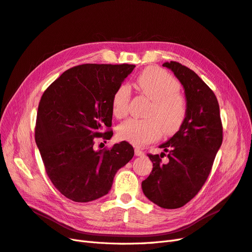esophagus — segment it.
I'll return each instance as SVG.
<instances>
[{
	"label": "esophagus",
	"instance_id": "1",
	"mask_svg": "<svg viewBox=\"0 0 252 252\" xmlns=\"http://www.w3.org/2000/svg\"><path fill=\"white\" fill-rule=\"evenodd\" d=\"M134 155H135L136 157H143L145 154H144V152H143L140 148H135V149H134Z\"/></svg>",
	"mask_w": 252,
	"mask_h": 252
}]
</instances>
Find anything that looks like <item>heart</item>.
Returning a JSON list of instances; mask_svg holds the SVG:
<instances>
[{"label": "heart", "instance_id": "b5f03b06", "mask_svg": "<svg viewBox=\"0 0 252 252\" xmlns=\"http://www.w3.org/2000/svg\"><path fill=\"white\" fill-rule=\"evenodd\" d=\"M140 94L147 96L150 104L146 119H128L118 127V136L134 146H143L157 140L162 133L171 135L184 123L187 114L185 98L180 94V83L171 74L158 68H148L136 79ZM130 88L121 85L114 91L112 112L117 118L127 113Z\"/></svg>", "mask_w": 252, "mask_h": 252}]
</instances>
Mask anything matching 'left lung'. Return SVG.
Here are the masks:
<instances>
[{"label": "left lung", "mask_w": 252, "mask_h": 252, "mask_svg": "<svg viewBox=\"0 0 252 252\" xmlns=\"http://www.w3.org/2000/svg\"><path fill=\"white\" fill-rule=\"evenodd\" d=\"M183 85L187 114L173 136L159 145L168 152L169 162L162 164V152L148 155L154 168L142 182L148 200L166 209L184 206L200 191L210 173L223 141V127L216 94L194 71L178 62H166Z\"/></svg>", "instance_id": "8db88e82"}]
</instances>
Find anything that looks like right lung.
Listing matches in <instances>:
<instances>
[{"mask_svg": "<svg viewBox=\"0 0 252 252\" xmlns=\"http://www.w3.org/2000/svg\"><path fill=\"white\" fill-rule=\"evenodd\" d=\"M134 65L83 64L60 75L45 90L37 108L35 143L45 169L59 191L79 203L94 201L111 189L113 178L134 155L123 141L94 150V138L109 140L114 91Z\"/></svg>", "mask_w": 252, "mask_h": 252, "instance_id": "right-lung-1", "label": "right lung"}]
</instances>
